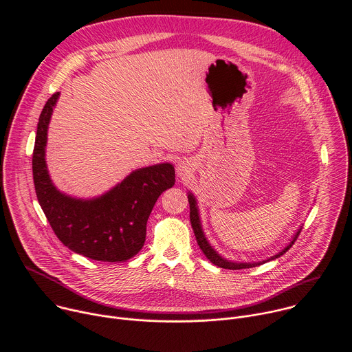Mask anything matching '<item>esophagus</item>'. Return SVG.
<instances>
[{
    "instance_id": "obj_1",
    "label": "esophagus",
    "mask_w": 352,
    "mask_h": 352,
    "mask_svg": "<svg viewBox=\"0 0 352 352\" xmlns=\"http://www.w3.org/2000/svg\"><path fill=\"white\" fill-rule=\"evenodd\" d=\"M192 170H193V166H192V163L189 160H181L178 163V166H177V173L182 178L188 177L192 173Z\"/></svg>"
}]
</instances>
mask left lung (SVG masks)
Wrapping results in <instances>:
<instances>
[{
  "label": "left lung",
  "mask_w": 352,
  "mask_h": 352,
  "mask_svg": "<svg viewBox=\"0 0 352 352\" xmlns=\"http://www.w3.org/2000/svg\"><path fill=\"white\" fill-rule=\"evenodd\" d=\"M188 202H189V217H190V224H192V228H193V232H195V236H196V242H197L199 248L202 249V252L205 254V256H206V258H208L213 265H216V266H219V267H223V269H230V270L249 269V267H255V266L262 265V263H232V262H228V261L223 259L221 256H219V255L216 254V250H214V249L208 243V241H206V238H205V235H204L202 227H200V221H199V214H197V208H196V200H195V197H193L192 195H189V196H188ZM299 232H300V231H298V232H296L295 238L292 239V242H291L285 249H283L278 255L273 256L272 259H276V258H278V256L284 255V254L287 252V250L292 246V243H294V242H295V239L298 238ZM263 263H265V262H263Z\"/></svg>",
  "instance_id": "obj_1"
}]
</instances>
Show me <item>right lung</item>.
I'll return each mask as SVG.
<instances>
[{
    "label": "right lung",
    "mask_w": 352,
    "mask_h": 352,
    "mask_svg": "<svg viewBox=\"0 0 352 352\" xmlns=\"http://www.w3.org/2000/svg\"><path fill=\"white\" fill-rule=\"evenodd\" d=\"M60 91L47 100L38 117L32 157L38 204L57 238L74 252L102 262L135 256L146 239V224L159 196L175 182L171 164L133 171L114 189L93 200L63 195L48 177L44 147L47 128Z\"/></svg>",
    "instance_id": "add662e5"
}]
</instances>
